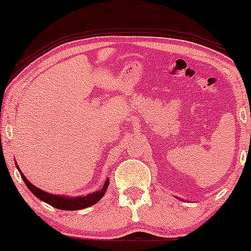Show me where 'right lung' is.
Instances as JSON below:
<instances>
[{"label":"right lung","instance_id":"obj_1","mask_svg":"<svg viewBox=\"0 0 251 251\" xmlns=\"http://www.w3.org/2000/svg\"><path fill=\"white\" fill-rule=\"evenodd\" d=\"M15 165L17 170H19L20 175H21L22 179H24L25 184L27 185V188L30 190V192L35 197L41 200L45 203L50 204V205L54 206V208L60 209V210H67V211H71V210H81L85 208H88V206H92L93 204H96L105 195V192L107 191V188L109 185V178L106 179L105 183H103L102 188L99 189L98 191L91 192V194L85 195V196H75V197H70V196H63V195H53L50 194V192H46L43 190L39 189L37 186L31 184L29 180L25 178L24 172H21L19 166H17V163L15 162Z\"/></svg>","mask_w":251,"mask_h":251}]
</instances>
